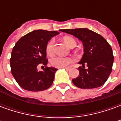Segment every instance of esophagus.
Here are the masks:
<instances>
[{"label": "esophagus", "mask_w": 121, "mask_h": 121, "mask_svg": "<svg viewBox=\"0 0 121 121\" xmlns=\"http://www.w3.org/2000/svg\"><path fill=\"white\" fill-rule=\"evenodd\" d=\"M64 69H66V70H69V69H70V68H69V67H64Z\"/></svg>", "instance_id": "1"}]
</instances>
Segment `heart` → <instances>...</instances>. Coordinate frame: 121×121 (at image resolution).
<instances>
[{
	"label": "heart",
	"instance_id": "heart-1",
	"mask_svg": "<svg viewBox=\"0 0 121 121\" xmlns=\"http://www.w3.org/2000/svg\"><path fill=\"white\" fill-rule=\"evenodd\" d=\"M63 41L70 48L76 46V42L73 37H65L63 38ZM46 53L48 56H52L54 54V40H50L46 46ZM74 59L72 58H63L60 56H56L50 60V64L52 66L57 68H63L65 67L69 64L73 63Z\"/></svg>",
	"mask_w": 121,
	"mask_h": 121
}]
</instances>
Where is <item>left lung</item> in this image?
<instances>
[{"label": "left lung", "instance_id": "1", "mask_svg": "<svg viewBox=\"0 0 121 121\" xmlns=\"http://www.w3.org/2000/svg\"><path fill=\"white\" fill-rule=\"evenodd\" d=\"M73 35L84 45V54L78 63L79 76L72 80L81 89H93L104 85L112 71L113 55L111 46L104 37L87 28L62 29ZM88 68L85 69V65Z\"/></svg>", "mask_w": 121, "mask_h": 121}]
</instances>
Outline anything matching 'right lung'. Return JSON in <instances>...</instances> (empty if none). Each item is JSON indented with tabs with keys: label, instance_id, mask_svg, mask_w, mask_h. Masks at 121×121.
I'll return each mask as SVG.
<instances>
[{
	"label": "right lung",
	"instance_id": "1",
	"mask_svg": "<svg viewBox=\"0 0 121 121\" xmlns=\"http://www.w3.org/2000/svg\"><path fill=\"white\" fill-rule=\"evenodd\" d=\"M59 34L57 31L34 30L20 38L15 45L10 58L11 71L22 89L41 91L52 86L58 69L46 67L39 71L37 67L47 65L46 46L52 37Z\"/></svg>",
	"mask_w": 121,
	"mask_h": 121
}]
</instances>
